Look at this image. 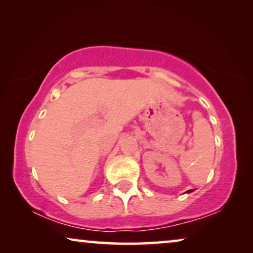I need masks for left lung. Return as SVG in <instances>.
<instances>
[{"mask_svg":"<svg viewBox=\"0 0 253 253\" xmlns=\"http://www.w3.org/2000/svg\"><path fill=\"white\" fill-rule=\"evenodd\" d=\"M191 191H193V190H188V193H191Z\"/></svg>","mask_w":253,"mask_h":253,"instance_id":"left-lung-1","label":"left lung"}]
</instances>
